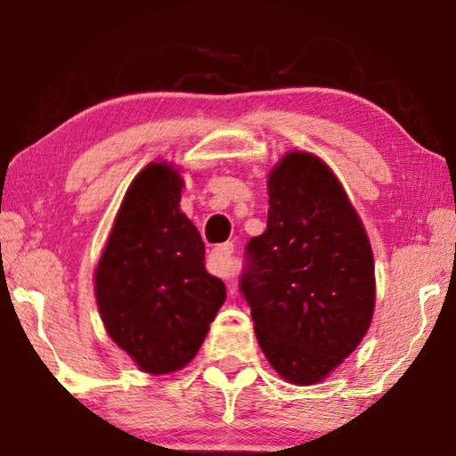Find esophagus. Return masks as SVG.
Listing matches in <instances>:
<instances>
[{
	"label": "esophagus",
	"instance_id": "obj_1",
	"mask_svg": "<svg viewBox=\"0 0 456 456\" xmlns=\"http://www.w3.org/2000/svg\"><path fill=\"white\" fill-rule=\"evenodd\" d=\"M231 256H233V243L217 245L209 256V269L213 273L229 277L233 273V265H231Z\"/></svg>",
	"mask_w": 456,
	"mask_h": 456
}]
</instances>
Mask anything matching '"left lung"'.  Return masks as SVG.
Here are the masks:
<instances>
[{
  "mask_svg": "<svg viewBox=\"0 0 456 456\" xmlns=\"http://www.w3.org/2000/svg\"><path fill=\"white\" fill-rule=\"evenodd\" d=\"M267 195V229L247 243L241 291L275 372L318 384L372 322V247L342 183L312 152H285L269 171Z\"/></svg>",
  "mask_w": 456,
  "mask_h": 456,
  "instance_id": "obj_1",
  "label": "left lung"
}]
</instances>
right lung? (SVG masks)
<instances>
[{
    "label": "right lung",
    "mask_w": 456,
    "mask_h": 456,
    "mask_svg": "<svg viewBox=\"0 0 456 456\" xmlns=\"http://www.w3.org/2000/svg\"><path fill=\"white\" fill-rule=\"evenodd\" d=\"M184 181L160 160L122 199L94 272L100 318L112 342L146 374L189 364L225 302V283L205 269V243L181 211Z\"/></svg>",
    "instance_id": "add662e5"
}]
</instances>
